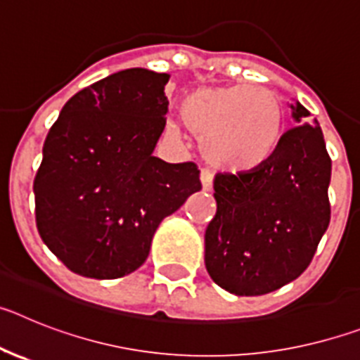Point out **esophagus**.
Instances as JSON below:
<instances>
[{
	"label": "esophagus",
	"instance_id": "esophagus-1",
	"mask_svg": "<svg viewBox=\"0 0 360 360\" xmlns=\"http://www.w3.org/2000/svg\"><path fill=\"white\" fill-rule=\"evenodd\" d=\"M200 182H202L203 191H211L212 189V174L209 173L207 169H202V173H200Z\"/></svg>",
	"mask_w": 360,
	"mask_h": 360
}]
</instances>
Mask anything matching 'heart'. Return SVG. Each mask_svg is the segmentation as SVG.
I'll return each instance as SVG.
<instances>
[{"label": "heart", "instance_id": "1", "mask_svg": "<svg viewBox=\"0 0 360 360\" xmlns=\"http://www.w3.org/2000/svg\"><path fill=\"white\" fill-rule=\"evenodd\" d=\"M184 128L202 142L209 164L245 173L266 164L278 149L285 111L278 95L263 86H203L178 108Z\"/></svg>", "mask_w": 360, "mask_h": 360}]
</instances>
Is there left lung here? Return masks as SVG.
Wrapping results in <instances>:
<instances>
[{
	"label": "left lung",
	"instance_id": "1",
	"mask_svg": "<svg viewBox=\"0 0 360 360\" xmlns=\"http://www.w3.org/2000/svg\"><path fill=\"white\" fill-rule=\"evenodd\" d=\"M297 124L266 164L216 174V216L205 231V269L218 287L263 295L303 274L330 224L332 160L317 120L290 104Z\"/></svg>",
	"mask_w": 360,
	"mask_h": 360
}]
</instances>
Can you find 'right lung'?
Instances as JSON below:
<instances>
[{"label": "right lung", "mask_w": 360, "mask_h": 360, "mask_svg": "<svg viewBox=\"0 0 360 360\" xmlns=\"http://www.w3.org/2000/svg\"><path fill=\"white\" fill-rule=\"evenodd\" d=\"M167 81L146 68L111 73L73 95L46 135L34 180L37 231L75 274L135 272L162 219L202 189L196 164L153 157Z\"/></svg>", "instance_id": "obj_1"}]
</instances>
